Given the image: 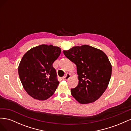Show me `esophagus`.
I'll use <instances>...</instances> for the list:
<instances>
[{
    "label": "esophagus",
    "instance_id": "34e87169",
    "mask_svg": "<svg viewBox=\"0 0 131 131\" xmlns=\"http://www.w3.org/2000/svg\"><path fill=\"white\" fill-rule=\"evenodd\" d=\"M70 78V74L67 73V74H66V76L64 77H63L62 79H63V80H68V79H69Z\"/></svg>",
    "mask_w": 131,
    "mask_h": 131
}]
</instances>
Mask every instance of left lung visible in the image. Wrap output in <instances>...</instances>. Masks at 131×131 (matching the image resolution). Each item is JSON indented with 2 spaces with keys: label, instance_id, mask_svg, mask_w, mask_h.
Segmentation results:
<instances>
[{
  "label": "left lung",
  "instance_id": "8db88e82",
  "mask_svg": "<svg viewBox=\"0 0 131 131\" xmlns=\"http://www.w3.org/2000/svg\"><path fill=\"white\" fill-rule=\"evenodd\" d=\"M63 53L77 66L79 84L71 89L73 97L81 104L97 100L106 90L112 67L102 51L88 45L74 46Z\"/></svg>",
  "mask_w": 131,
  "mask_h": 131
}]
</instances>
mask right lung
Segmentation results:
<instances>
[{
    "mask_svg": "<svg viewBox=\"0 0 131 131\" xmlns=\"http://www.w3.org/2000/svg\"><path fill=\"white\" fill-rule=\"evenodd\" d=\"M61 50L52 45H40L24 54L18 72L23 88L35 100L44 101L52 96L59 82L52 64Z\"/></svg>",
    "mask_w": 131,
    "mask_h": 131,
    "instance_id": "obj_1",
    "label": "right lung"
}]
</instances>
